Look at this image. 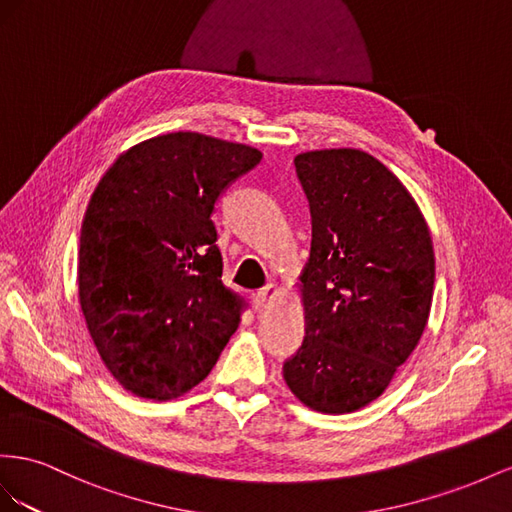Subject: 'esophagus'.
<instances>
[{
	"mask_svg": "<svg viewBox=\"0 0 512 512\" xmlns=\"http://www.w3.org/2000/svg\"><path fill=\"white\" fill-rule=\"evenodd\" d=\"M279 296H281L279 287L272 285V283H270V285H266L264 289H259V291H257V296H255V309H257L259 313H264V311L272 309L274 302L279 300Z\"/></svg>",
	"mask_w": 512,
	"mask_h": 512,
	"instance_id": "34e87169",
	"label": "esophagus"
}]
</instances>
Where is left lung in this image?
I'll use <instances>...</instances> for the list:
<instances>
[{
  "mask_svg": "<svg viewBox=\"0 0 512 512\" xmlns=\"http://www.w3.org/2000/svg\"><path fill=\"white\" fill-rule=\"evenodd\" d=\"M294 163L313 240L298 283L304 341L283 377L311 410L349 414L388 388L425 332L433 242L410 191L375 156L330 148Z\"/></svg>",
  "mask_w": 512,
  "mask_h": 512,
  "instance_id": "left-lung-1",
  "label": "left lung"
}]
</instances>
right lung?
<instances>
[{"label": "right lung", "instance_id": "obj_1", "mask_svg": "<svg viewBox=\"0 0 512 512\" xmlns=\"http://www.w3.org/2000/svg\"><path fill=\"white\" fill-rule=\"evenodd\" d=\"M259 160L244 143L158 135L115 158L87 203L81 311L105 367L137 397L195 388L238 330L244 300L221 279L212 212Z\"/></svg>", "mask_w": 512, "mask_h": 512}]
</instances>
